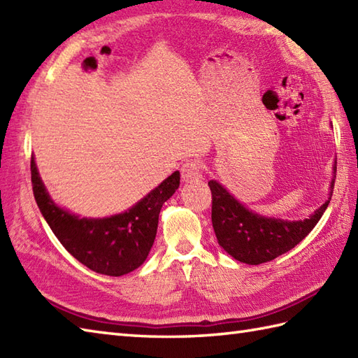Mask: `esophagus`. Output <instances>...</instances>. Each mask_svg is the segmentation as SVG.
<instances>
[{"label":"esophagus","mask_w":358,"mask_h":358,"mask_svg":"<svg viewBox=\"0 0 358 358\" xmlns=\"http://www.w3.org/2000/svg\"><path fill=\"white\" fill-rule=\"evenodd\" d=\"M201 164L200 162H187L183 166H181V180L185 181V183H195V181L201 180Z\"/></svg>","instance_id":"obj_1"}]
</instances>
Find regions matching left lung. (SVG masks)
I'll list each match as a JSON object with an SVG mask.
<instances>
[{"label": "left lung", "instance_id": "left-lung-1", "mask_svg": "<svg viewBox=\"0 0 358 358\" xmlns=\"http://www.w3.org/2000/svg\"><path fill=\"white\" fill-rule=\"evenodd\" d=\"M336 171L337 162L334 163L329 199L309 218L296 220V222L255 214L237 199H234V195L227 192L218 181L210 180L212 226L218 245L235 260L246 264H262L283 255L299 245L320 222L331 201Z\"/></svg>", "mask_w": 358, "mask_h": 358}]
</instances>
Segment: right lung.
I'll list each match as a JSON object with an SVG mask.
<instances>
[{
  "label": "right lung",
  "mask_w": 358,
  "mask_h": 358,
  "mask_svg": "<svg viewBox=\"0 0 358 358\" xmlns=\"http://www.w3.org/2000/svg\"><path fill=\"white\" fill-rule=\"evenodd\" d=\"M30 172L38 208L59 243L86 268L110 277L124 275L144 263L154 245L159 210L180 186V172L175 171L126 212L81 218L53 203L34 157Z\"/></svg>",
  "instance_id": "obj_1"
}]
</instances>
